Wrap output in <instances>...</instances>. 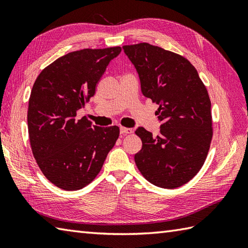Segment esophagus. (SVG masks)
<instances>
[{
  "mask_svg": "<svg viewBox=\"0 0 248 248\" xmlns=\"http://www.w3.org/2000/svg\"><path fill=\"white\" fill-rule=\"evenodd\" d=\"M120 133L121 134H131V133H133V130L130 129V128L120 127Z\"/></svg>",
  "mask_w": 248,
  "mask_h": 248,
  "instance_id": "1",
  "label": "esophagus"
}]
</instances>
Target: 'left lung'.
Listing matches in <instances>:
<instances>
[{
    "label": "left lung",
    "instance_id": "left-lung-1",
    "mask_svg": "<svg viewBox=\"0 0 248 248\" xmlns=\"http://www.w3.org/2000/svg\"><path fill=\"white\" fill-rule=\"evenodd\" d=\"M138 70L141 93L159 104L160 134L140 127L141 149L135 164L146 180L176 188L197 175L207 159L213 128L211 101L198 72L186 57L147 43L124 46Z\"/></svg>",
    "mask_w": 248,
    "mask_h": 248
}]
</instances>
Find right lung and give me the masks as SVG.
Listing matches in <instances>:
<instances>
[{"mask_svg": "<svg viewBox=\"0 0 248 248\" xmlns=\"http://www.w3.org/2000/svg\"><path fill=\"white\" fill-rule=\"evenodd\" d=\"M120 46L70 52L39 73L29 100L33 155L45 177L65 191H78L101 170L119 136L117 125H92L77 110L85 107Z\"/></svg>", "mask_w": 248, "mask_h": 248, "instance_id": "1", "label": "right lung"}]
</instances>
